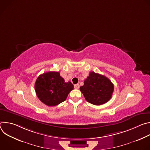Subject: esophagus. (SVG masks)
I'll list each match as a JSON object with an SVG mask.
<instances>
[{"label":"esophagus","instance_id":"34e87169","mask_svg":"<svg viewBox=\"0 0 150 150\" xmlns=\"http://www.w3.org/2000/svg\"><path fill=\"white\" fill-rule=\"evenodd\" d=\"M74 88H75V89H79V84H75V85H74Z\"/></svg>","mask_w":150,"mask_h":150}]
</instances>
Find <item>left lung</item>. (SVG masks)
Returning <instances> with one entry per match:
<instances>
[{
	"label": "left lung",
	"mask_w": 150,
	"mask_h": 150,
	"mask_svg": "<svg viewBox=\"0 0 150 150\" xmlns=\"http://www.w3.org/2000/svg\"><path fill=\"white\" fill-rule=\"evenodd\" d=\"M114 85L105 76L91 72L80 87L85 100L88 103L100 105L109 101L112 98Z\"/></svg>",
	"instance_id": "left-lung-1"
}]
</instances>
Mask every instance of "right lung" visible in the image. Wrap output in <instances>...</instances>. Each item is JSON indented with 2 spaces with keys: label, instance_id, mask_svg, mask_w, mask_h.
Wrapping results in <instances>:
<instances>
[{
  "label": "right lung",
  "instance_id": "1",
  "mask_svg": "<svg viewBox=\"0 0 150 150\" xmlns=\"http://www.w3.org/2000/svg\"><path fill=\"white\" fill-rule=\"evenodd\" d=\"M34 87L38 98L48 106H55L65 101L74 89L73 84L70 81L66 82L59 72H48L40 75Z\"/></svg>",
  "mask_w": 150,
  "mask_h": 150
}]
</instances>
